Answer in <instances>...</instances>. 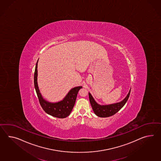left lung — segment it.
Wrapping results in <instances>:
<instances>
[{
  "mask_svg": "<svg viewBox=\"0 0 161 161\" xmlns=\"http://www.w3.org/2000/svg\"><path fill=\"white\" fill-rule=\"evenodd\" d=\"M130 91L131 88L130 89L129 92H128L126 97L122 101L108 105L99 104L98 102H96L94 98H93L92 95L91 94L90 92H89L88 94L90 102L94 114L100 118H107L116 114L119 110L122 109L127 101L128 99L129 98Z\"/></svg>",
  "mask_w": 161,
  "mask_h": 161,
  "instance_id": "1",
  "label": "left lung"
}]
</instances>
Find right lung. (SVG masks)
Returning a JSON list of instances; mask_svg holds the SVG:
<instances>
[{"instance_id": "1", "label": "right lung", "mask_w": 161, "mask_h": 161, "mask_svg": "<svg viewBox=\"0 0 161 161\" xmlns=\"http://www.w3.org/2000/svg\"><path fill=\"white\" fill-rule=\"evenodd\" d=\"M38 62L36 63L34 73V86L36 92L39 99L41 106L47 114L53 117L58 118H65L70 115L71 110L75 106V102L79 90L82 88V86H75L68 92L62 100L58 102H49L43 98L41 94L37 81L38 77Z\"/></svg>"}]
</instances>
